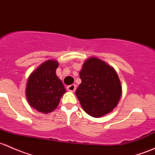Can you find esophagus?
I'll use <instances>...</instances> for the list:
<instances>
[{
    "mask_svg": "<svg viewBox=\"0 0 155 155\" xmlns=\"http://www.w3.org/2000/svg\"><path fill=\"white\" fill-rule=\"evenodd\" d=\"M67 88H68V90L69 91L74 92L75 91H76V85H73H73H69V86H68Z\"/></svg>",
    "mask_w": 155,
    "mask_h": 155,
    "instance_id": "esophagus-1",
    "label": "esophagus"
}]
</instances>
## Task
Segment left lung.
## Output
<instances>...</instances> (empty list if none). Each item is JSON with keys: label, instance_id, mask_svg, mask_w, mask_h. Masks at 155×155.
Listing matches in <instances>:
<instances>
[{"label": "left lung", "instance_id": "1", "mask_svg": "<svg viewBox=\"0 0 155 155\" xmlns=\"http://www.w3.org/2000/svg\"><path fill=\"white\" fill-rule=\"evenodd\" d=\"M82 82L76 94L82 109L94 118H101L118 105L122 87L115 70L104 61L91 57L79 72Z\"/></svg>", "mask_w": 155, "mask_h": 155}]
</instances>
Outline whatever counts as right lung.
<instances>
[{
	"label": "right lung",
	"mask_w": 155,
	"mask_h": 155,
	"mask_svg": "<svg viewBox=\"0 0 155 155\" xmlns=\"http://www.w3.org/2000/svg\"><path fill=\"white\" fill-rule=\"evenodd\" d=\"M57 61L43 62L30 74L25 95L29 105L42 113H49L58 106L66 89L56 75Z\"/></svg>",
	"instance_id": "right-lung-1"
}]
</instances>
